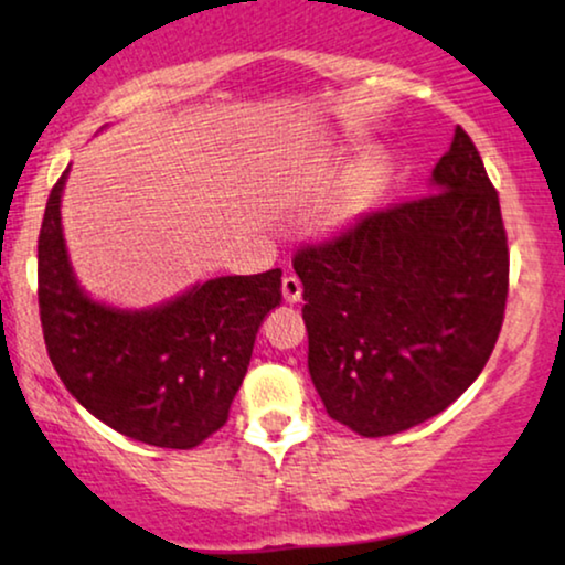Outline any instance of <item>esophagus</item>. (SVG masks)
<instances>
[{"instance_id":"1","label":"esophagus","mask_w":565,"mask_h":565,"mask_svg":"<svg viewBox=\"0 0 565 565\" xmlns=\"http://www.w3.org/2000/svg\"><path fill=\"white\" fill-rule=\"evenodd\" d=\"M281 295H284V302H289V305L300 302V297H302V284H300V278H297V276H284V281H281Z\"/></svg>"}]
</instances>
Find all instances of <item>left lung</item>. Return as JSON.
Listing matches in <instances>:
<instances>
[{
  "label": "left lung",
  "instance_id": "obj_1",
  "mask_svg": "<svg viewBox=\"0 0 565 565\" xmlns=\"http://www.w3.org/2000/svg\"><path fill=\"white\" fill-rule=\"evenodd\" d=\"M430 193L297 252L308 372L329 417L380 438L423 425L483 372L508 300L499 196L462 127Z\"/></svg>",
  "mask_w": 565,
  "mask_h": 565
}]
</instances>
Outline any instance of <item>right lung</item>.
Segmentation results:
<instances>
[{"label": "right lung", "mask_w": 565, "mask_h": 565, "mask_svg": "<svg viewBox=\"0 0 565 565\" xmlns=\"http://www.w3.org/2000/svg\"><path fill=\"white\" fill-rule=\"evenodd\" d=\"M68 170L50 193L39 233V313L50 361L66 391L116 433L193 449L228 419L257 329L281 302V270L196 281L148 308L95 300L76 278L63 236Z\"/></svg>", "instance_id": "right-lung-1"}]
</instances>
